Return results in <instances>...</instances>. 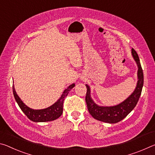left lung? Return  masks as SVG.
Wrapping results in <instances>:
<instances>
[{
    "label": "left lung",
    "instance_id": "8db88e82",
    "mask_svg": "<svg viewBox=\"0 0 155 155\" xmlns=\"http://www.w3.org/2000/svg\"><path fill=\"white\" fill-rule=\"evenodd\" d=\"M131 53L138 67V80L135 91L122 102L113 106H99L91 98L90 87L88 84H86L87 88L85 98L86 102H87L88 112L95 120L109 124L117 123L125 118L133 110L137 104L143 85V73L138 54L134 49H132Z\"/></svg>",
    "mask_w": 155,
    "mask_h": 155
}]
</instances>
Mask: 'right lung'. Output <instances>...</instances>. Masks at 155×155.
Listing matches in <instances>:
<instances>
[{"mask_svg":"<svg viewBox=\"0 0 155 155\" xmlns=\"http://www.w3.org/2000/svg\"><path fill=\"white\" fill-rule=\"evenodd\" d=\"M74 87V83L68 86L63 91L62 95L58 99L56 102H55L49 107L40 109V110H35V109H32L25 105L23 101L21 100V99L19 97V96L17 95L16 91H15L14 85H13V93L15 100L18 104L19 107L30 120L34 121V122H46V121H54L62 115L63 112V102H64V98L67 97L69 91Z\"/></svg>","mask_w":155,"mask_h":155,"instance_id":"obj_1","label":"right lung"}]
</instances>
